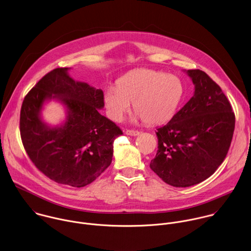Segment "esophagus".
I'll use <instances>...</instances> for the list:
<instances>
[{
  "label": "esophagus",
  "mask_w": 251,
  "mask_h": 251,
  "mask_svg": "<svg viewBox=\"0 0 251 251\" xmlns=\"http://www.w3.org/2000/svg\"><path fill=\"white\" fill-rule=\"evenodd\" d=\"M125 134L128 135V136H138L140 134V132L139 131H135V130H126Z\"/></svg>",
  "instance_id": "obj_1"
}]
</instances>
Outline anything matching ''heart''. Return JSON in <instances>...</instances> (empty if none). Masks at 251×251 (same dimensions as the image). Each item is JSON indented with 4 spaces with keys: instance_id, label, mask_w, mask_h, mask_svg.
Listing matches in <instances>:
<instances>
[{
    "instance_id": "b5f03b06",
    "label": "heart",
    "mask_w": 251,
    "mask_h": 251,
    "mask_svg": "<svg viewBox=\"0 0 251 251\" xmlns=\"http://www.w3.org/2000/svg\"><path fill=\"white\" fill-rule=\"evenodd\" d=\"M183 93V83L178 76L142 69L122 76L116 87H107L103 101L108 116L116 122L123 119L134 102L137 116L155 125L174 116Z\"/></svg>"
}]
</instances>
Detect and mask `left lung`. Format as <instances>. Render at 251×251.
<instances>
[{
    "instance_id": "8db88e82",
    "label": "left lung",
    "mask_w": 251,
    "mask_h": 251,
    "mask_svg": "<svg viewBox=\"0 0 251 251\" xmlns=\"http://www.w3.org/2000/svg\"><path fill=\"white\" fill-rule=\"evenodd\" d=\"M195 85L193 97L163 127L151 169L166 183L188 187L209 177L231 146L235 114L216 84L204 72L188 70Z\"/></svg>"
}]
</instances>
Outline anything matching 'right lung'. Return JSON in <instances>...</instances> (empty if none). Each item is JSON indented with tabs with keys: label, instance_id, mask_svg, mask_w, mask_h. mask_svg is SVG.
Returning a JSON list of instances; mask_svg holds the SVG:
<instances>
[{
	"label": "right lung",
	"instance_id": "1",
	"mask_svg": "<svg viewBox=\"0 0 251 251\" xmlns=\"http://www.w3.org/2000/svg\"><path fill=\"white\" fill-rule=\"evenodd\" d=\"M70 68L47 74L25 96L20 110V135L34 165L51 180L73 187L93 182L110 165L113 142L121 129L100 113L104 105L100 89L75 81ZM67 108L66 121L52 127L40 116L48 100Z\"/></svg>",
	"mask_w": 251,
	"mask_h": 251
}]
</instances>
